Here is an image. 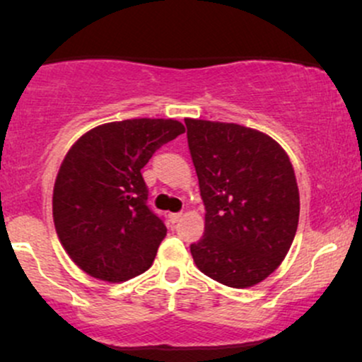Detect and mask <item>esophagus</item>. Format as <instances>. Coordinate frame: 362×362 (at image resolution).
Masks as SVG:
<instances>
[{"label":"esophagus","instance_id":"34e87169","mask_svg":"<svg viewBox=\"0 0 362 362\" xmlns=\"http://www.w3.org/2000/svg\"><path fill=\"white\" fill-rule=\"evenodd\" d=\"M182 219V213H172L170 214V221L172 223H178Z\"/></svg>","mask_w":362,"mask_h":362}]
</instances>
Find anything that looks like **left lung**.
<instances>
[{
    "label": "left lung",
    "instance_id": "1",
    "mask_svg": "<svg viewBox=\"0 0 362 362\" xmlns=\"http://www.w3.org/2000/svg\"><path fill=\"white\" fill-rule=\"evenodd\" d=\"M206 206L204 236L190 245L201 272L230 288L259 284L288 255L300 190L288 153L265 132L185 119Z\"/></svg>",
    "mask_w": 362,
    "mask_h": 362
}]
</instances>
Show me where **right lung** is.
Returning a JSON list of instances; mask_svg holds the SVG:
<instances>
[{"instance_id": "obj_1", "label": "right lung", "mask_w": 362, "mask_h": 362, "mask_svg": "<svg viewBox=\"0 0 362 362\" xmlns=\"http://www.w3.org/2000/svg\"><path fill=\"white\" fill-rule=\"evenodd\" d=\"M182 132L173 119H127L90 129L69 148L54 184L52 218L83 272L122 282L151 267L167 226L146 204L141 168Z\"/></svg>"}]
</instances>
